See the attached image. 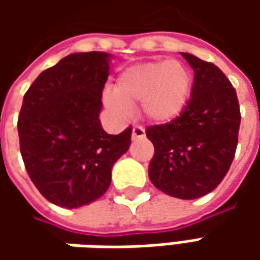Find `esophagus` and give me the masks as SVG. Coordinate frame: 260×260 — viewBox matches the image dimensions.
Wrapping results in <instances>:
<instances>
[{
	"label": "esophagus",
	"mask_w": 260,
	"mask_h": 260,
	"mask_svg": "<svg viewBox=\"0 0 260 260\" xmlns=\"http://www.w3.org/2000/svg\"><path fill=\"white\" fill-rule=\"evenodd\" d=\"M145 128L143 127H140V125H135L133 127V132H132V139L133 140H137V139H142V137H145Z\"/></svg>",
	"instance_id": "obj_1"
}]
</instances>
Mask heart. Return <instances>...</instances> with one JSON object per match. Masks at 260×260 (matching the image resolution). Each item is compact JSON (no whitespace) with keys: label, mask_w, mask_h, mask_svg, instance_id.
Listing matches in <instances>:
<instances>
[{"label":"heart","mask_w":260,"mask_h":260,"mask_svg":"<svg viewBox=\"0 0 260 260\" xmlns=\"http://www.w3.org/2000/svg\"><path fill=\"white\" fill-rule=\"evenodd\" d=\"M191 81L179 62H150L130 66L117 79L115 89L105 91L107 107L120 118L140 101L142 115L153 123H166L181 114L188 104Z\"/></svg>","instance_id":"b5f03b06"}]
</instances>
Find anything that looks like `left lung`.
Returning <instances> with one entry per match:
<instances>
[{
    "label": "left lung",
    "instance_id": "obj_1",
    "mask_svg": "<svg viewBox=\"0 0 260 260\" xmlns=\"http://www.w3.org/2000/svg\"><path fill=\"white\" fill-rule=\"evenodd\" d=\"M181 55L194 69L191 100L172 121L147 127L146 136L155 146L149 179L171 197L195 200L211 192L227 174L242 117L227 76L214 63Z\"/></svg>",
    "mask_w": 260,
    "mask_h": 260
}]
</instances>
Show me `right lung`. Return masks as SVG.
Here are the masks:
<instances>
[{
	"instance_id": "right-lung-1",
	"label": "right lung",
	"mask_w": 260,
	"mask_h": 260,
	"mask_svg": "<svg viewBox=\"0 0 260 260\" xmlns=\"http://www.w3.org/2000/svg\"><path fill=\"white\" fill-rule=\"evenodd\" d=\"M104 52L72 53L36 78L18 115L27 174L47 201L79 208L105 194L111 169L128 150L132 127L105 133L100 113L110 75Z\"/></svg>"
}]
</instances>
